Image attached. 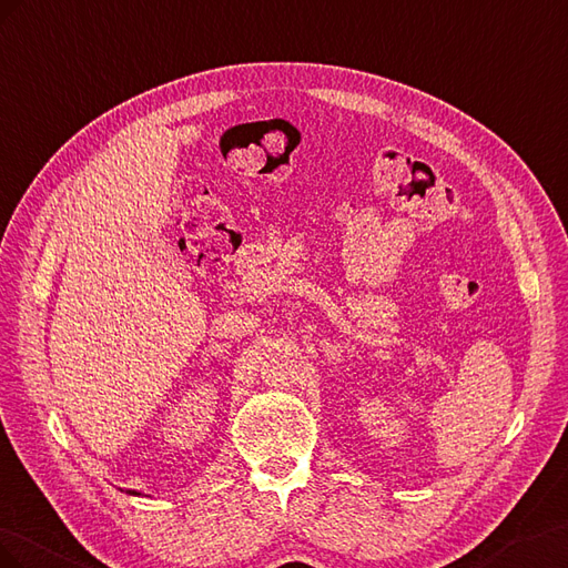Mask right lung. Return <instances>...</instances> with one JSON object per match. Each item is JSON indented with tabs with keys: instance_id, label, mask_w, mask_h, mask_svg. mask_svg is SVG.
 <instances>
[{
	"instance_id": "obj_1",
	"label": "right lung",
	"mask_w": 568,
	"mask_h": 568,
	"mask_svg": "<svg viewBox=\"0 0 568 568\" xmlns=\"http://www.w3.org/2000/svg\"><path fill=\"white\" fill-rule=\"evenodd\" d=\"M128 493H131V495H138V493H133V490H128Z\"/></svg>"
}]
</instances>
